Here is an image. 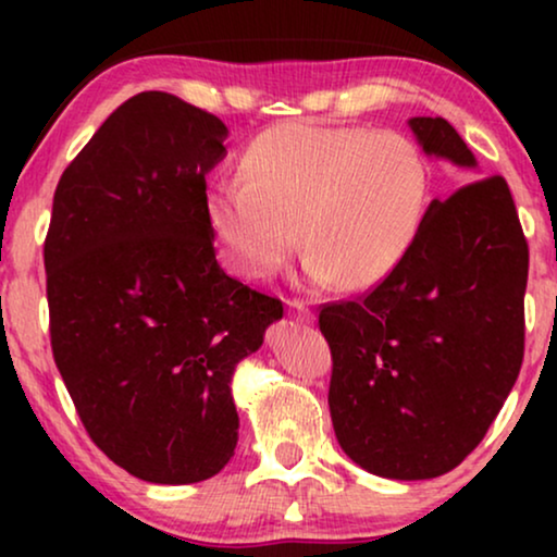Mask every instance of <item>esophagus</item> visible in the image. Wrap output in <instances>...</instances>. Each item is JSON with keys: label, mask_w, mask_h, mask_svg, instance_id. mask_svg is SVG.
<instances>
[{"label": "esophagus", "mask_w": 557, "mask_h": 557, "mask_svg": "<svg viewBox=\"0 0 557 557\" xmlns=\"http://www.w3.org/2000/svg\"><path fill=\"white\" fill-rule=\"evenodd\" d=\"M288 314H292L296 322H301V324L314 322V317H311L309 307H304V301H296V299L288 301Z\"/></svg>", "instance_id": "1"}]
</instances>
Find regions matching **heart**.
<instances>
[{
	"label": "heart",
	"instance_id": "b5f03b06",
	"mask_svg": "<svg viewBox=\"0 0 557 557\" xmlns=\"http://www.w3.org/2000/svg\"><path fill=\"white\" fill-rule=\"evenodd\" d=\"M429 195V162L410 136L288 121L248 144L240 180L215 182L205 212L238 276L271 278L301 238L304 286L357 292L403 263Z\"/></svg>",
	"mask_w": 557,
	"mask_h": 557
}]
</instances>
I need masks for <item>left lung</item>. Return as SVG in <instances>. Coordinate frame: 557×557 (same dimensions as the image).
Masks as SVG:
<instances>
[{
	"mask_svg": "<svg viewBox=\"0 0 557 557\" xmlns=\"http://www.w3.org/2000/svg\"><path fill=\"white\" fill-rule=\"evenodd\" d=\"M408 126L429 157L476 170L446 119ZM528 265L512 193L494 174L433 200L408 256L370 294L324 304L332 425L357 467L416 482L474 451L520 375Z\"/></svg>",
	"mask_w": 557,
	"mask_h": 557,
	"instance_id": "8db88e82",
	"label": "left lung"
}]
</instances>
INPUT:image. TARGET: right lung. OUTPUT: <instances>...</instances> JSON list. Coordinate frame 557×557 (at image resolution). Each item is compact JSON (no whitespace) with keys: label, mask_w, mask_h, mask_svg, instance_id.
<instances>
[{"label":"right lung","mask_w":557,"mask_h":557,"mask_svg":"<svg viewBox=\"0 0 557 557\" xmlns=\"http://www.w3.org/2000/svg\"><path fill=\"white\" fill-rule=\"evenodd\" d=\"M225 136L212 113L144 90L103 121L52 197V357L94 444L151 484L202 482L231 461L235 364L284 317L215 258L205 177Z\"/></svg>","instance_id":"add662e5"}]
</instances>
